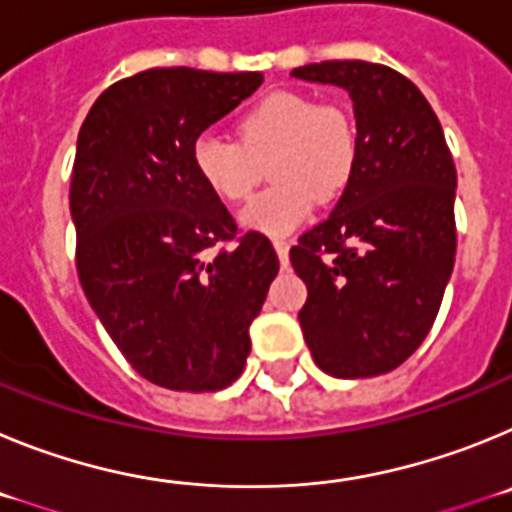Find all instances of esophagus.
I'll list each match as a JSON object with an SVG mask.
<instances>
[{
    "label": "esophagus",
    "mask_w": 512,
    "mask_h": 512,
    "mask_svg": "<svg viewBox=\"0 0 512 512\" xmlns=\"http://www.w3.org/2000/svg\"><path fill=\"white\" fill-rule=\"evenodd\" d=\"M274 251H277L279 264H282V269H284V266L289 264V243L287 241H274Z\"/></svg>",
    "instance_id": "esophagus-1"
}]
</instances>
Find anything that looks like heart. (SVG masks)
I'll list each match as a JSON object with an SVG mask.
<instances>
[{
  "label": "heart",
  "mask_w": 512,
  "mask_h": 512,
  "mask_svg": "<svg viewBox=\"0 0 512 512\" xmlns=\"http://www.w3.org/2000/svg\"><path fill=\"white\" fill-rule=\"evenodd\" d=\"M359 161L354 115L338 102H315L300 92H274L238 120V143L197 135L192 164L212 194L243 202L269 166L271 184L241 212V223L266 235L295 230L315 202L336 200Z\"/></svg>",
  "instance_id": "1"
}]
</instances>
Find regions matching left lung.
Masks as SVG:
<instances>
[{
  "mask_svg": "<svg viewBox=\"0 0 512 512\" xmlns=\"http://www.w3.org/2000/svg\"><path fill=\"white\" fill-rule=\"evenodd\" d=\"M292 76L346 89L359 133L341 200L289 251L307 284L305 343L330 377L387 374L428 336L454 269V158L428 99L390 66L323 61Z\"/></svg>",
  "mask_w": 512,
  "mask_h": 512,
  "instance_id": "obj_1",
  "label": "left lung"
}]
</instances>
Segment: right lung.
<instances>
[{"label":"right lung","instance_id":"obj_1","mask_svg":"<svg viewBox=\"0 0 512 512\" xmlns=\"http://www.w3.org/2000/svg\"><path fill=\"white\" fill-rule=\"evenodd\" d=\"M264 76L148 69L104 89L76 140L71 220L89 305L140 377L215 392L241 377L279 259L238 233L192 164L197 135ZM233 242L234 248H211Z\"/></svg>","mask_w":512,"mask_h":512}]
</instances>
